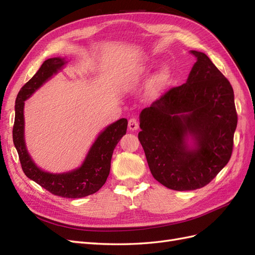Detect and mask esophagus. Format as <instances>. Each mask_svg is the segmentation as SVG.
Here are the masks:
<instances>
[{
  "instance_id": "obj_1",
  "label": "esophagus",
  "mask_w": 255,
  "mask_h": 255,
  "mask_svg": "<svg viewBox=\"0 0 255 255\" xmlns=\"http://www.w3.org/2000/svg\"><path fill=\"white\" fill-rule=\"evenodd\" d=\"M138 127H139V125H138V120L136 118H130L128 120L129 130H136V129H138Z\"/></svg>"
}]
</instances>
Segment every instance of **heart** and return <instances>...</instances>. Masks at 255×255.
I'll return each mask as SVG.
<instances>
[{
    "label": "heart",
    "instance_id": "obj_1",
    "mask_svg": "<svg viewBox=\"0 0 255 255\" xmlns=\"http://www.w3.org/2000/svg\"><path fill=\"white\" fill-rule=\"evenodd\" d=\"M168 78H169V73H168V71L164 70V71H161V72L159 73V75L157 76V82H158L159 84H161V83L166 82V81L168 80Z\"/></svg>",
    "mask_w": 255,
    "mask_h": 255
}]
</instances>
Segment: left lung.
I'll list each match as a JSON object with an SVG mask.
<instances>
[{"label": "left lung", "mask_w": 255, "mask_h": 255, "mask_svg": "<svg viewBox=\"0 0 255 255\" xmlns=\"http://www.w3.org/2000/svg\"><path fill=\"white\" fill-rule=\"evenodd\" d=\"M187 82L168 90L140 113L138 133L154 179L173 190L204 187L231 158L237 113L228 79L204 53ZM194 138L189 147L184 138Z\"/></svg>", "instance_id": "obj_1"}]
</instances>
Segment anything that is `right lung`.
<instances>
[{"instance_id":"right-lung-1","label":"right lung","mask_w":255,"mask_h":255,"mask_svg":"<svg viewBox=\"0 0 255 255\" xmlns=\"http://www.w3.org/2000/svg\"><path fill=\"white\" fill-rule=\"evenodd\" d=\"M67 63L65 58H49L39 70L23 86L14 105V123L12 139L16 146L23 172L51 194L63 198H83L95 194L105 184L111 170V160L114 149L128 128V120L119 119L107 127L98 136L87 154L82 166L67 173H49L37 167L30 158L24 141V101L32 96L42 84Z\"/></svg>"}]
</instances>
